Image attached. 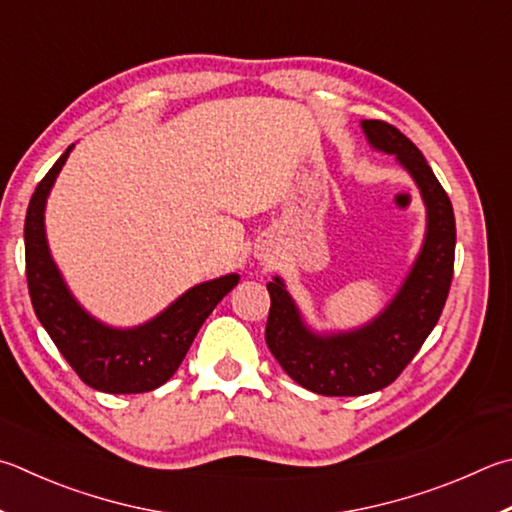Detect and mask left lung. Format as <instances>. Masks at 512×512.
I'll list each match as a JSON object with an SVG mask.
<instances>
[{"label":"left lung","mask_w":512,"mask_h":512,"mask_svg":"<svg viewBox=\"0 0 512 512\" xmlns=\"http://www.w3.org/2000/svg\"><path fill=\"white\" fill-rule=\"evenodd\" d=\"M362 129L376 150L396 154L414 176L427 206V235L403 288L365 329L315 336L302 324L280 277L266 284V345L297 385L322 396H362L392 385L439 322L454 273L457 228L448 192L401 129L385 120H362Z\"/></svg>","instance_id":"8db88e82"}]
</instances>
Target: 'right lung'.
Segmentation results:
<instances>
[{
    "label": "right lung",
    "instance_id": "1",
    "mask_svg": "<svg viewBox=\"0 0 512 512\" xmlns=\"http://www.w3.org/2000/svg\"><path fill=\"white\" fill-rule=\"evenodd\" d=\"M69 152L71 147L37 183L26 210L24 246L31 304L82 383L107 394L152 392L174 376L201 324L235 288L239 277L226 275L190 288L159 318L138 329L118 331L96 322L67 291L44 237L46 194Z\"/></svg>",
    "mask_w": 512,
    "mask_h": 512
}]
</instances>
